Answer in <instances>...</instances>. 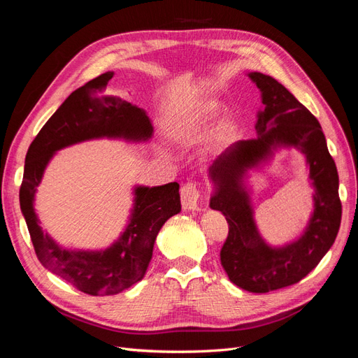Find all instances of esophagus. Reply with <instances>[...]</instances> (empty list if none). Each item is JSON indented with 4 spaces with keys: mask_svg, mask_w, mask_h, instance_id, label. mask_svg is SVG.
Here are the masks:
<instances>
[{
    "mask_svg": "<svg viewBox=\"0 0 358 358\" xmlns=\"http://www.w3.org/2000/svg\"><path fill=\"white\" fill-rule=\"evenodd\" d=\"M200 200V188L196 182H188L180 189L182 208L185 210H197Z\"/></svg>",
    "mask_w": 358,
    "mask_h": 358,
    "instance_id": "esophagus-1",
    "label": "esophagus"
}]
</instances>
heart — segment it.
Masks as SVG:
<instances>
[{
    "instance_id": "b5f03b06",
    "label": "heart",
    "mask_w": 358,
    "mask_h": 358,
    "mask_svg": "<svg viewBox=\"0 0 358 358\" xmlns=\"http://www.w3.org/2000/svg\"><path fill=\"white\" fill-rule=\"evenodd\" d=\"M221 106L216 101H206L192 109L176 113L170 119V131L173 137L189 142L204 133L218 117ZM236 133V122L233 117H224L218 122L213 133V142L216 145H224L231 140Z\"/></svg>"
}]
</instances>
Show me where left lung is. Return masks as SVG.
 <instances>
[{
	"label": "left lung",
	"mask_w": 358,
	"mask_h": 358,
	"mask_svg": "<svg viewBox=\"0 0 358 358\" xmlns=\"http://www.w3.org/2000/svg\"><path fill=\"white\" fill-rule=\"evenodd\" d=\"M249 78L262 91L264 104L255 124L258 137L234 142L213 159L210 208L222 212L229 222L220 257L231 282L249 292H268L297 284L318 266L338 236L342 203L338 169L318 119L272 76L254 71ZM278 145H294L307 155L316 209L301 238L272 248L257 234L241 178Z\"/></svg>",
	"instance_id": "left-lung-1"
}]
</instances>
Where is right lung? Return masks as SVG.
Returning a JSON list of instances; mask_svg holds the SVG:
<instances>
[{
	"label": "right lung",
	"mask_w": 358,
	"mask_h": 358,
	"mask_svg": "<svg viewBox=\"0 0 358 358\" xmlns=\"http://www.w3.org/2000/svg\"><path fill=\"white\" fill-rule=\"evenodd\" d=\"M112 71L100 74L69 95L32 140L19 191L31 242L40 263L90 296L117 294L145 276L161 227L180 212L179 183L137 187L129 224L106 251H69L43 233L34 212V194L48 162L57 150L99 137L146 140L152 124L145 110L121 99L101 96Z\"/></svg>",
	"instance_id": "1"
}]
</instances>
